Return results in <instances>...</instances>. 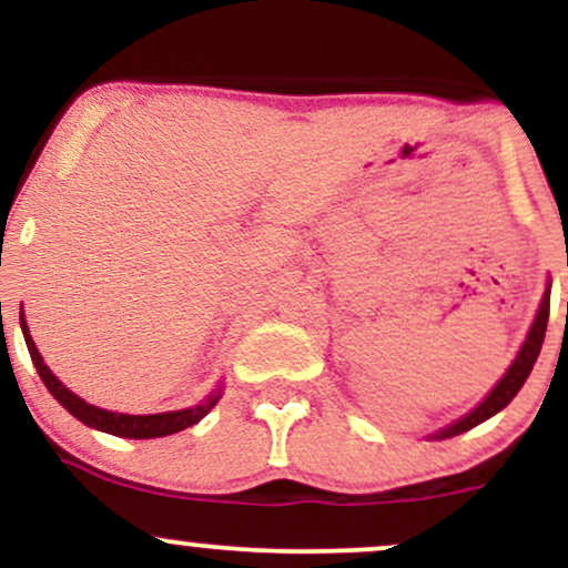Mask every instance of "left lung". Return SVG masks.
Listing matches in <instances>:
<instances>
[{
  "label": "left lung",
  "instance_id": "8db88e82",
  "mask_svg": "<svg viewBox=\"0 0 568 568\" xmlns=\"http://www.w3.org/2000/svg\"><path fill=\"white\" fill-rule=\"evenodd\" d=\"M547 317H550V291L545 293L542 306H539V312H537V321H534L529 336H526L524 347H520L518 357H515V363L510 366V371H507V374L501 376V382L491 389V393H488V397H486L484 403H480L478 408L470 410V414H467L465 419L454 422L452 427L440 429V433L435 435V438H454V435L467 433V429H473L475 425H480V422H486L488 416L499 414V410L505 408L515 395H518V389L524 387L526 379H529L534 363H537L539 349H542L545 331H547Z\"/></svg>",
  "mask_w": 568,
  "mask_h": 568
}]
</instances>
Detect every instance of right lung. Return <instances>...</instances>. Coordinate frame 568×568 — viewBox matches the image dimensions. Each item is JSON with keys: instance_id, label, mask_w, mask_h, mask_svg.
I'll use <instances>...</instances> for the list:
<instances>
[{"instance_id": "1", "label": "right lung", "mask_w": 568, "mask_h": 568, "mask_svg": "<svg viewBox=\"0 0 568 568\" xmlns=\"http://www.w3.org/2000/svg\"><path fill=\"white\" fill-rule=\"evenodd\" d=\"M21 328H23L26 347H29L31 361H34V368H37L39 379L44 382V387L50 389V395H53L55 400L61 403V406L67 408L71 416H77V419H80L82 425L101 429V433H112V435H120V438H135V440L165 438V435L181 433V429L197 425L202 416H205L207 410H211L219 403V395H211L197 408L171 410V414H149V416L114 414V410L95 408V406H90V403H84L82 397H77L69 387H63V384L53 376V371L44 366L42 355H39L34 338H31V334H29V325H26L23 315H21Z\"/></svg>"}]
</instances>
